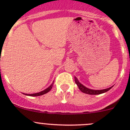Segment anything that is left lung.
I'll use <instances>...</instances> for the list:
<instances>
[{"instance_id":"obj_1","label":"left lung","mask_w":130,"mask_h":130,"mask_svg":"<svg viewBox=\"0 0 130 130\" xmlns=\"http://www.w3.org/2000/svg\"><path fill=\"white\" fill-rule=\"evenodd\" d=\"M75 82L76 84L78 86V88L82 92L85 93V94H90V95H97V94H103V93L106 92L108 91L109 90L111 89V88L112 87H111L108 89H103V90H92V89H89L87 88L85 86H84L83 85L81 84L79 82H78V79L77 78V77H75Z\"/></svg>"}]
</instances>
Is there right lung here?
<instances>
[{"label":"right lung","instance_id":"1","mask_svg":"<svg viewBox=\"0 0 130 130\" xmlns=\"http://www.w3.org/2000/svg\"><path fill=\"white\" fill-rule=\"evenodd\" d=\"M53 83H54V82H53V83H52V84L51 85V86H50V87H48V88L46 89L45 90H43V91L40 92H38V93H35V94H25V95H30V96H40V95H43V94H46L47 92H49L50 90L51 89H52V87H53Z\"/></svg>","mask_w":130,"mask_h":130}]
</instances>
